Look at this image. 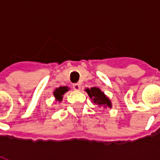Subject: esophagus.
<instances>
[{
    "label": "esophagus",
    "instance_id": "1",
    "mask_svg": "<svg viewBox=\"0 0 160 160\" xmlns=\"http://www.w3.org/2000/svg\"><path fill=\"white\" fill-rule=\"evenodd\" d=\"M73 88L75 91H80V85L78 83H75L73 85Z\"/></svg>",
    "mask_w": 160,
    "mask_h": 160
}]
</instances>
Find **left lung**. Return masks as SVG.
Segmentation results:
<instances>
[{
	"label": "left lung",
	"instance_id": "left-lung-1",
	"mask_svg": "<svg viewBox=\"0 0 160 160\" xmlns=\"http://www.w3.org/2000/svg\"><path fill=\"white\" fill-rule=\"evenodd\" d=\"M86 92L89 95V97L92 98V100L94 104H98L100 106L104 107L111 108V100L106 97V95L98 87H92L91 89H86Z\"/></svg>",
	"mask_w": 160,
	"mask_h": 160
}]
</instances>
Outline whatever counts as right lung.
I'll use <instances>...</instances> for the list:
<instances>
[{
	"label": "right lung",
	"instance_id": "add662e5",
	"mask_svg": "<svg viewBox=\"0 0 160 160\" xmlns=\"http://www.w3.org/2000/svg\"><path fill=\"white\" fill-rule=\"evenodd\" d=\"M68 90H69V88L68 87H60L58 88H56V90L54 91V96L56 98V101L61 102V101L62 100L63 95Z\"/></svg>",
	"mask_w": 160,
	"mask_h": 160
}]
</instances>
